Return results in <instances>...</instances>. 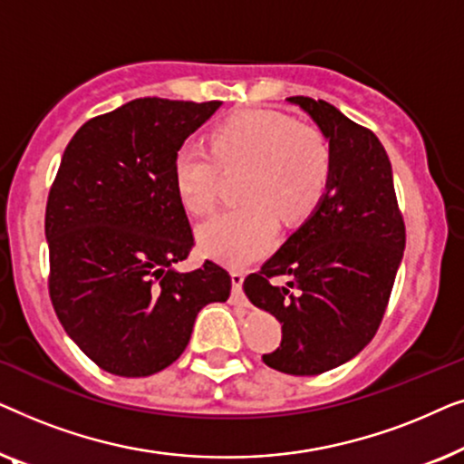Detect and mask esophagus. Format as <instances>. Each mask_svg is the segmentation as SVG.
<instances>
[{
	"mask_svg": "<svg viewBox=\"0 0 464 464\" xmlns=\"http://www.w3.org/2000/svg\"><path fill=\"white\" fill-rule=\"evenodd\" d=\"M230 278H232V291L234 295H240V289H243V281H245V275L238 270H232L230 272Z\"/></svg>",
	"mask_w": 464,
	"mask_h": 464,
	"instance_id": "obj_1",
	"label": "esophagus"
}]
</instances>
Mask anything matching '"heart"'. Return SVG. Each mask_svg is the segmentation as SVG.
I'll return each mask as SVG.
<instances>
[{
    "label": "heart",
    "instance_id": "1",
    "mask_svg": "<svg viewBox=\"0 0 464 464\" xmlns=\"http://www.w3.org/2000/svg\"><path fill=\"white\" fill-rule=\"evenodd\" d=\"M213 154L183 143L173 158L181 205L196 215L218 202L221 167H249L240 189L245 205L226 208L198 227L208 256L232 266L256 262L275 245L278 215L294 221L319 205L332 177V148L321 130L276 111H245L215 129Z\"/></svg>",
    "mask_w": 464,
    "mask_h": 464
}]
</instances>
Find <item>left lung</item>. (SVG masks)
<instances>
[{"mask_svg": "<svg viewBox=\"0 0 464 464\" xmlns=\"http://www.w3.org/2000/svg\"><path fill=\"white\" fill-rule=\"evenodd\" d=\"M287 103L325 135L332 177L308 219L243 287L283 325L281 346L264 354V363L316 376L351 361L376 335L403 257L405 226L378 137L327 101L289 97ZM276 276H287L288 285L272 284Z\"/></svg>", "mask_w": 464, "mask_h": 464, "instance_id": "obj_1", "label": "left lung"}]
</instances>
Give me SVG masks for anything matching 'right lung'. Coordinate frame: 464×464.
I'll return each mask as SVG.
<instances>
[{"label":"right lung","instance_id":"obj_1","mask_svg":"<svg viewBox=\"0 0 464 464\" xmlns=\"http://www.w3.org/2000/svg\"><path fill=\"white\" fill-rule=\"evenodd\" d=\"M219 107L135 99L88 120L63 154L46 205L50 300L69 338L116 376L169 367L196 314L230 297L221 266L175 268L194 237L173 158Z\"/></svg>","mask_w":464,"mask_h":464}]
</instances>
